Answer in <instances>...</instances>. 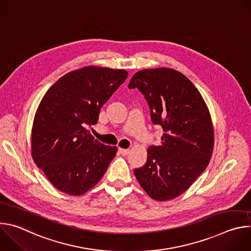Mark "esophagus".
<instances>
[{
	"instance_id": "1",
	"label": "esophagus",
	"mask_w": 251,
	"mask_h": 251,
	"mask_svg": "<svg viewBox=\"0 0 251 251\" xmlns=\"http://www.w3.org/2000/svg\"><path fill=\"white\" fill-rule=\"evenodd\" d=\"M119 152H120L123 156H127V155L130 153V150H128V149H122V148H119Z\"/></svg>"
}]
</instances>
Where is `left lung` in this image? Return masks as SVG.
Wrapping results in <instances>:
<instances>
[{
	"instance_id": "1",
	"label": "left lung",
	"mask_w": 251,
	"mask_h": 251,
	"mask_svg": "<svg viewBox=\"0 0 251 251\" xmlns=\"http://www.w3.org/2000/svg\"><path fill=\"white\" fill-rule=\"evenodd\" d=\"M145 96L151 120L161 125L160 146H151L145 166L134 170L137 181L153 200L169 201L186 192L205 170L214 133L207 106L183 74L172 68L142 69L128 85Z\"/></svg>"
}]
</instances>
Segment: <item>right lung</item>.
Instances as JSON below:
<instances>
[{
	"label": "right lung",
	"instance_id": "obj_1",
	"mask_svg": "<svg viewBox=\"0 0 251 251\" xmlns=\"http://www.w3.org/2000/svg\"><path fill=\"white\" fill-rule=\"evenodd\" d=\"M124 69L85 66L60 77L45 94L31 129V156L60 192L80 196L93 188L116 155L87 127L126 80Z\"/></svg>",
	"mask_w": 251,
	"mask_h": 251
}]
</instances>
